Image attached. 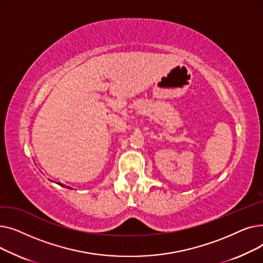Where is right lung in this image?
I'll return each mask as SVG.
<instances>
[{"label":"right lung","instance_id":"obj_1","mask_svg":"<svg viewBox=\"0 0 263 263\" xmlns=\"http://www.w3.org/2000/svg\"><path fill=\"white\" fill-rule=\"evenodd\" d=\"M59 184H60V185H61V186H65V187H67V189H69V190H72V189H71V187H70V186H66V185H64V184H63V183H59Z\"/></svg>","mask_w":263,"mask_h":263}]
</instances>
